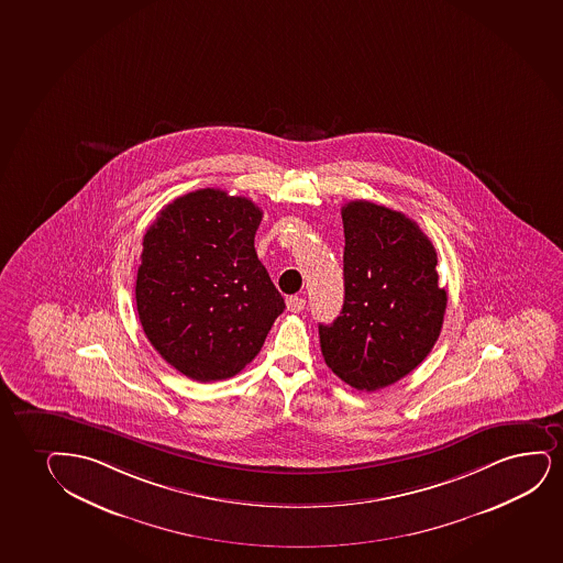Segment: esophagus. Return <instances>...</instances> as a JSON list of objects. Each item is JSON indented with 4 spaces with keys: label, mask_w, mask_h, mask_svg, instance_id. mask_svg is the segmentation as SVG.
Segmentation results:
<instances>
[{
    "label": "esophagus",
    "mask_w": 563,
    "mask_h": 563,
    "mask_svg": "<svg viewBox=\"0 0 563 563\" xmlns=\"http://www.w3.org/2000/svg\"><path fill=\"white\" fill-rule=\"evenodd\" d=\"M303 307H306V299L301 298V296H290V298L286 299V309L290 312L303 311Z\"/></svg>",
    "instance_id": "34e87169"
}]
</instances>
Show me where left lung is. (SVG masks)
I'll use <instances>...</instances> for the list:
<instances>
[{
	"instance_id": "1",
	"label": "left lung",
	"mask_w": 563,
	"mask_h": 563,
	"mask_svg": "<svg viewBox=\"0 0 563 563\" xmlns=\"http://www.w3.org/2000/svg\"><path fill=\"white\" fill-rule=\"evenodd\" d=\"M345 301L319 324L328 368L356 390L389 387L431 353L448 294L438 286L437 251L402 212L369 201L341 209Z\"/></svg>"
}]
</instances>
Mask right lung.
I'll list each match as a JSON object with an SVG mask.
<instances>
[{"mask_svg":"<svg viewBox=\"0 0 563 563\" xmlns=\"http://www.w3.org/2000/svg\"><path fill=\"white\" fill-rule=\"evenodd\" d=\"M262 214L246 197L197 189L168 202L144 235L140 322L155 351L194 382L239 374L285 311L254 249Z\"/></svg>","mask_w":563,"mask_h":563,"instance_id":"add662e5","label":"right lung"}]
</instances>
